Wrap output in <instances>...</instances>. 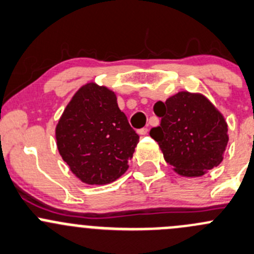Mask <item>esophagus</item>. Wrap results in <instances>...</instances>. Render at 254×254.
<instances>
[{"label": "esophagus", "instance_id": "obj_1", "mask_svg": "<svg viewBox=\"0 0 254 254\" xmlns=\"http://www.w3.org/2000/svg\"><path fill=\"white\" fill-rule=\"evenodd\" d=\"M148 133V128L147 127H144V128H140L139 130H138V134H140V135H145Z\"/></svg>", "mask_w": 254, "mask_h": 254}]
</instances>
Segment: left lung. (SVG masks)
Returning a JSON list of instances; mask_svg holds the SVG:
<instances>
[{"mask_svg":"<svg viewBox=\"0 0 254 254\" xmlns=\"http://www.w3.org/2000/svg\"><path fill=\"white\" fill-rule=\"evenodd\" d=\"M154 112L162 121L149 134L177 174L199 178L220 165L227 148L228 126L205 95L179 91L165 102H157Z\"/></svg>","mask_w":254,"mask_h":254,"instance_id":"obj_1","label":"left lung"}]
</instances>
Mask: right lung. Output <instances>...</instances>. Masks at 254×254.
Returning <instances> with one entry per match:
<instances>
[{"label":"right lung","instance_id":"right-lung-1","mask_svg":"<svg viewBox=\"0 0 254 254\" xmlns=\"http://www.w3.org/2000/svg\"><path fill=\"white\" fill-rule=\"evenodd\" d=\"M59 154L72 174L89 185L115 182L128 169L139 135L104 85H82L55 127Z\"/></svg>","mask_w":254,"mask_h":254}]
</instances>
